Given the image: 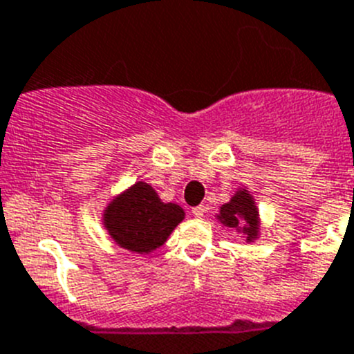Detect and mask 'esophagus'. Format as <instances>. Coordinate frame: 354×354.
Masks as SVG:
<instances>
[{
    "mask_svg": "<svg viewBox=\"0 0 354 354\" xmlns=\"http://www.w3.org/2000/svg\"><path fill=\"white\" fill-rule=\"evenodd\" d=\"M206 212H208V208H206L205 205H199L196 206V208H192V215L196 216V218H203Z\"/></svg>",
    "mask_w": 354,
    "mask_h": 354,
    "instance_id": "esophagus-1",
    "label": "esophagus"
}]
</instances>
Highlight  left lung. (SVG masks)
<instances>
[{
	"label": "left lung",
	"instance_id": "obj_1",
	"mask_svg": "<svg viewBox=\"0 0 354 354\" xmlns=\"http://www.w3.org/2000/svg\"><path fill=\"white\" fill-rule=\"evenodd\" d=\"M215 218L225 229H232L241 234L247 243H254L261 238L263 227H261L259 208L252 192L245 185H240L231 199L218 208Z\"/></svg>",
	"mask_w": 354,
	"mask_h": 354
}]
</instances>
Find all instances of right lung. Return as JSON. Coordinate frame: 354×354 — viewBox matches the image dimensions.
Segmentation results:
<instances>
[{"mask_svg":"<svg viewBox=\"0 0 354 354\" xmlns=\"http://www.w3.org/2000/svg\"><path fill=\"white\" fill-rule=\"evenodd\" d=\"M183 218L180 205L164 203L141 180L111 197L102 209V225L114 245L141 256L160 248Z\"/></svg>","mask_w":354,"mask_h":354,"instance_id":"add662e5","label":"right lung"}]
</instances>
